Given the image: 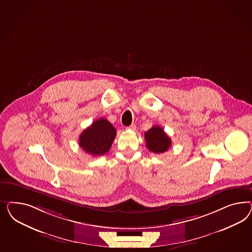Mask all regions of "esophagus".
Wrapping results in <instances>:
<instances>
[{
    "label": "esophagus",
    "instance_id": "obj_1",
    "mask_svg": "<svg viewBox=\"0 0 252 252\" xmlns=\"http://www.w3.org/2000/svg\"><path fill=\"white\" fill-rule=\"evenodd\" d=\"M126 129L136 130V125L132 124L131 126H127V127H126Z\"/></svg>",
    "mask_w": 252,
    "mask_h": 252
}]
</instances>
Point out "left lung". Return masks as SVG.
<instances>
[{"label": "left lung", "mask_w": 252, "mask_h": 252, "mask_svg": "<svg viewBox=\"0 0 252 252\" xmlns=\"http://www.w3.org/2000/svg\"><path fill=\"white\" fill-rule=\"evenodd\" d=\"M144 135L146 146L152 153H165L172 144L171 138L159 126H154L151 129L148 130Z\"/></svg>", "instance_id": "obj_1"}]
</instances>
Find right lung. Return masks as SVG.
<instances>
[{
    "mask_svg": "<svg viewBox=\"0 0 252 252\" xmlns=\"http://www.w3.org/2000/svg\"><path fill=\"white\" fill-rule=\"evenodd\" d=\"M116 130L104 118H99L87 127L79 136V146L92 156L103 155L109 152L114 142Z\"/></svg>",
    "mask_w": 252,
    "mask_h": 252,
    "instance_id": "add662e5",
    "label": "right lung"
}]
</instances>
